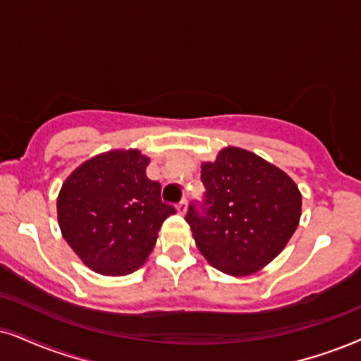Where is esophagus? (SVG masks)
I'll return each mask as SVG.
<instances>
[{
	"label": "esophagus",
	"mask_w": 361,
	"mask_h": 361,
	"mask_svg": "<svg viewBox=\"0 0 361 361\" xmlns=\"http://www.w3.org/2000/svg\"><path fill=\"white\" fill-rule=\"evenodd\" d=\"M176 213L178 214H185L186 213V203H185V200L181 203H178L176 204Z\"/></svg>",
	"instance_id": "obj_1"
}]
</instances>
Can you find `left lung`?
<instances>
[{"instance_id": "left-lung-1", "label": "left lung", "mask_w": 361, "mask_h": 361, "mask_svg": "<svg viewBox=\"0 0 361 361\" xmlns=\"http://www.w3.org/2000/svg\"><path fill=\"white\" fill-rule=\"evenodd\" d=\"M207 214L191 204L186 223L196 248L225 275L250 276L280 255L302 216V193L285 171L238 147L202 163Z\"/></svg>"}]
</instances>
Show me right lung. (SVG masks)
Here are the masks:
<instances>
[{"label":"right lung","instance_id":"right-lung-1","mask_svg":"<svg viewBox=\"0 0 361 361\" xmlns=\"http://www.w3.org/2000/svg\"><path fill=\"white\" fill-rule=\"evenodd\" d=\"M140 149H109L75 168L56 198L63 238L90 270L125 276L147 262L163 221L175 208L148 180Z\"/></svg>","mask_w":361,"mask_h":361}]
</instances>
